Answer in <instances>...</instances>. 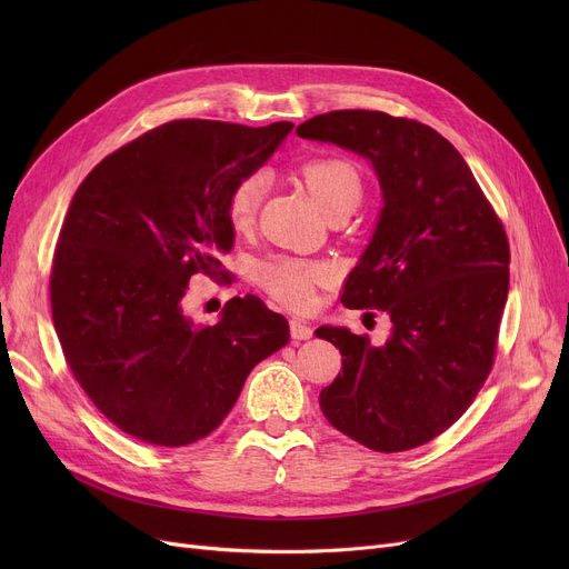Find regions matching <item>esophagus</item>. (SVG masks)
Wrapping results in <instances>:
<instances>
[{
	"mask_svg": "<svg viewBox=\"0 0 569 569\" xmlns=\"http://www.w3.org/2000/svg\"><path fill=\"white\" fill-rule=\"evenodd\" d=\"M290 337L295 341H307L313 337L311 325H307L305 320H290Z\"/></svg>",
	"mask_w": 569,
	"mask_h": 569,
	"instance_id": "esophagus-1",
	"label": "esophagus"
}]
</instances>
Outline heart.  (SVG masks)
Here are the masks:
<instances>
[{
	"mask_svg": "<svg viewBox=\"0 0 569 569\" xmlns=\"http://www.w3.org/2000/svg\"><path fill=\"white\" fill-rule=\"evenodd\" d=\"M300 174L318 202L325 209L343 200H360L362 177L357 168L341 157L311 159L300 168ZM264 196V174L247 172L237 179L228 193L226 214L232 230L244 232L253 226ZM256 283L290 309H305L313 300L316 286L327 281V269L318 262H307L288 256H269L253 267Z\"/></svg>",
	"mask_w": 569,
	"mask_h": 569,
	"instance_id": "obj_1",
	"label": "heart"
}]
</instances>
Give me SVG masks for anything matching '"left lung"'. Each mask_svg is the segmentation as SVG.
I'll return each instance as SVG.
<instances>
[{"instance_id": "obj_1", "label": "left lung", "mask_w": 569, "mask_h": 569, "mask_svg": "<svg viewBox=\"0 0 569 569\" xmlns=\"http://www.w3.org/2000/svg\"><path fill=\"white\" fill-rule=\"evenodd\" d=\"M297 136L369 159L382 191L341 302L385 311L392 337L371 346L346 327H318L316 337L343 357L320 392L322 415L369 450H412L450 429L491 373L510 288L502 221L455 144L415 119L332 110Z\"/></svg>"}]
</instances>
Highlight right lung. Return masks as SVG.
Returning a JSON list of instances; mask_svg holds the SVG:
<instances>
[{
  "instance_id": "add662e5",
  "label": "right lung",
  "mask_w": 569,
  "mask_h": 569,
  "mask_svg": "<svg viewBox=\"0 0 569 569\" xmlns=\"http://www.w3.org/2000/svg\"><path fill=\"white\" fill-rule=\"evenodd\" d=\"M290 131L174 119L78 187L52 258V322L73 378L124 433L163 447L209 436L251 369L290 341L288 320L256 295L232 297L217 325L182 307L193 274L228 279V193Z\"/></svg>"
}]
</instances>
